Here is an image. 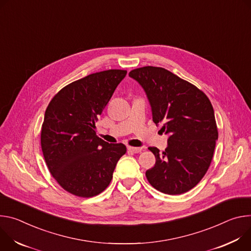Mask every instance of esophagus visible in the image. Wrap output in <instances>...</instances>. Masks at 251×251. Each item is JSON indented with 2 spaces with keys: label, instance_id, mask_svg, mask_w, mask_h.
Instances as JSON below:
<instances>
[{
  "label": "esophagus",
  "instance_id": "obj_1",
  "mask_svg": "<svg viewBox=\"0 0 251 251\" xmlns=\"http://www.w3.org/2000/svg\"><path fill=\"white\" fill-rule=\"evenodd\" d=\"M142 148H133V147H128L127 148V151H130V152H133V153H138L142 151Z\"/></svg>",
  "mask_w": 251,
  "mask_h": 251
}]
</instances>
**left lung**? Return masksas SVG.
Returning <instances> with one entry per match:
<instances>
[{
  "label": "left lung",
  "mask_w": 251,
  "mask_h": 251,
  "mask_svg": "<svg viewBox=\"0 0 251 251\" xmlns=\"http://www.w3.org/2000/svg\"><path fill=\"white\" fill-rule=\"evenodd\" d=\"M144 88L151 102L152 120L169 133L162 152L149 148L155 156L146 173L149 182L165 194H181L196 186L212 160L218 130L207 96L192 83L159 67L129 72Z\"/></svg>",
  "instance_id": "8db88e82"
}]
</instances>
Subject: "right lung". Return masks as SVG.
I'll return each mask as SVG.
<instances>
[{
    "label": "right lung",
    "mask_w": 251,
    "mask_h": 251,
    "mask_svg": "<svg viewBox=\"0 0 251 251\" xmlns=\"http://www.w3.org/2000/svg\"><path fill=\"white\" fill-rule=\"evenodd\" d=\"M126 70L91 74L64 87L50 100L41 130L48 169L66 191L93 198L110 183L123 144H107L95 130L98 117L126 76Z\"/></svg>",
    "instance_id": "right-lung-1"
}]
</instances>
